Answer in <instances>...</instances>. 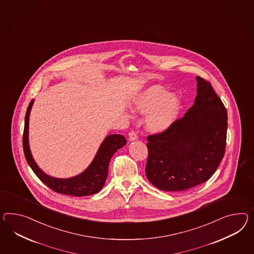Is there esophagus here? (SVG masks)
Here are the masks:
<instances>
[{"instance_id":"esophagus-1","label":"esophagus","mask_w":254,"mask_h":254,"mask_svg":"<svg viewBox=\"0 0 254 254\" xmlns=\"http://www.w3.org/2000/svg\"><path fill=\"white\" fill-rule=\"evenodd\" d=\"M137 138H138V136H137L134 130H131L129 132V140L130 141H135V140H137Z\"/></svg>"}]
</instances>
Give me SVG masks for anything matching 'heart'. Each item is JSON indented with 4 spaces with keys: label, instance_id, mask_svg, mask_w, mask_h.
<instances>
[{
    "label": "heart",
    "instance_id": "heart-1",
    "mask_svg": "<svg viewBox=\"0 0 254 254\" xmlns=\"http://www.w3.org/2000/svg\"><path fill=\"white\" fill-rule=\"evenodd\" d=\"M133 110L146 114L145 127L152 132H162L175 122L181 110V100L160 85L150 86L133 102Z\"/></svg>",
    "mask_w": 254,
    "mask_h": 254
}]
</instances>
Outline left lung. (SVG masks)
Instances as JSON below:
<instances>
[{
  "label": "left lung",
  "mask_w": 254,
  "mask_h": 254,
  "mask_svg": "<svg viewBox=\"0 0 254 254\" xmlns=\"http://www.w3.org/2000/svg\"><path fill=\"white\" fill-rule=\"evenodd\" d=\"M197 95L185 115L147 137L146 177L165 191H182L208 181L224 157L228 112L211 84L196 76Z\"/></svg>",
  "instance_id": "obj_1"
}]
</instances>
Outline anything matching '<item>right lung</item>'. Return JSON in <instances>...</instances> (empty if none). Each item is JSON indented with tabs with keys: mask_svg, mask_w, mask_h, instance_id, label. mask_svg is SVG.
Wrapping results in <instances>:
<instances>
[{
	"mask_svg": "<svg viewBox=\"0 0 254 254\" xmlns=\"http://www.w3.org/2000/svg\"><path fill=\"white\" fill-rule=\"evenodd\" d=\"M34 99L28 105L25 118V128L23 134V148L26 161L39 180L52 190L66 195L88 196L98 192L104 186L109 173V165L111 157L118 150L124 146L127 141L124 135L110 134L100 144L91 164L79 175L68 179H58L46 174L39 169L33 158L28 143L29 114Z\"/></svg>",
	"mask_w": 254,
	"mask_h": 254,
	"instance_id": "1",
	"label": "right lung"
}]
</instances>
